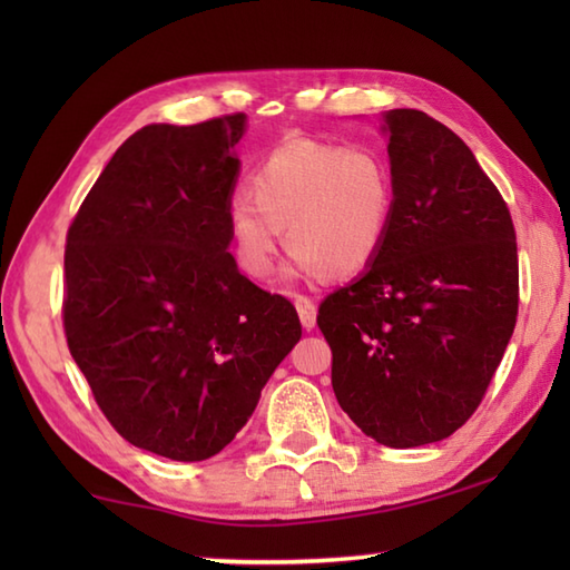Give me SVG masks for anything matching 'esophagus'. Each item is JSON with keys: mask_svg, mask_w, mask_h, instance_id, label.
I'll use <instances>...</instances> for the list:
<instances>
[{"mask_svg": "<svg viewBox=\"0 0 570 570\" xmlns=\"http://www.w3.org/2000/svg\"><path fill=\"white\" fill-rule=\"evenodd\" d=\"M294 306H296L298 320H302L304 330H314V326H316V304L312 302V298L304 296V294H296Z\"/></svg>", "mask_w": 570, "mask_h": 570, "instance_id": "34e87169", "label": "esophagus"}]
</instances>
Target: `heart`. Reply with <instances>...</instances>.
<instances>
[{
	"mask_svg": "<svg viewBox=\"0 0 570 570\" xmlns=\"http://www.w3.org/2000/svg\"><path fill=\"white\" fill-rule=\"evenodd\" d=\"M397 188L377 148L292 140L258 163L228 206V236L250 278L274 272L282 230L304 276L352 278L387 246Z\"/></svg>",
	"mask_w": 570,
	"mask_h": 570,
	"instance_id": "heart-1",
	"label": "heart"
}]
</instances>
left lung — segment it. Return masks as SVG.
Listing matches in <instances>:
<instances>
[{"label": "left lung", "mask_w": 570, "mask_h": 570, "mask_svg": "<svg viewBox=\"0 0 570 570\" xmlns=\"http://www.w3.org/2000/svg\"><path fill=\"white\" fill-rule=\"evenodd\" d=\"M397 188L387 246L330 294L316 324L332 387L364 435L387 448L445 440L480 407L518 316V244L508 204L448 125L390 110Z\"/></svg>", "instance_id": "8db88e82"}]
</instances>
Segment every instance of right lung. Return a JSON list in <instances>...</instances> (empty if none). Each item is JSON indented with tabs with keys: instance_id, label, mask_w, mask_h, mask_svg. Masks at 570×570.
Listing matches in <instances>:
<instances>
[{
	"instance_id": "right-lung-1",
	"label": "right lung",
	"mask_w": 570,
	"mask_h": 570,
	"mask_svg": "<svg viewBox=\"0 0 570 570\" xmlns=\"http://www.w3.org/2000/svg\"><path fill=\"white\" fill-rule=\"evenodd\" d=\"M244 125L234 112L132 132L67 228L72 360L118 435L180 462L236 438L302 340L294 304L228 254Z\"/></svg>"
}]
</instances>
